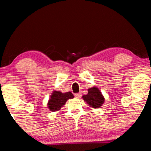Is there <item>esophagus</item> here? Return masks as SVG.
Returning a JSON list of instances; mask_svg holds the SVG:
<instances>
[{
    "instance_id": "esophagus-1",
    "label": "esophagus",
    "mask_w": 151,
    "mask_h": 151,
    "mask_svg": "<svg viewBox=\"0 0 151 151\" xmlns=\"http://www.w3.org/2000/svg\"><path fill=\"white\" fill-rule=\"evenodd\" d=\"M75 97L76 98H81V93H76V94H75Z\"/></svg>"
}]
</instances>
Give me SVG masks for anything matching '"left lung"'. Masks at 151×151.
Returning <instances> with one entry per match:
<instances>
[{"label":"left lung","mask_w":151,"mask_h":151,"mask_svg":"<svg viewBox=\"0 0 151 151\" xmlns=\"http://www.w3.org/2000/svg\"><path fill=\"white\" fill-rule=\"evenodd\" d=\"M87 94L83 95L82 98L88 104V106L93 109H98L103 105L105 99L99 89L96 87L89 88Z\"/></svg>","instance_id":"left-lung-1"}]
</instances>
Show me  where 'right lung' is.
Segmentation results:
<instances>
[{"mask_svg": "<svg viewBox=\"0 0 151 151\" xmlns=\"http://www.w3.org/2000/svg\"><path fill=\"white\" fill-rule=\"evenodd\" d=\"M73 94L70 92L62 93L59 91L54 90L48 100L47 104V108L52 112L58 111L61 107L64 106L69 99H73Z\"/></svg>", "mask_w": 151, "mask_h": 151, "instance_id": "obj_1", "label": "right lung"}]
</instances>
